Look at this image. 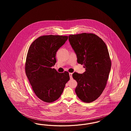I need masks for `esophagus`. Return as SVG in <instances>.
<instances>
[{
  "label": "esophagus",
  "instance_id": "1",
  "mask_svg": "<svg viewBox=\"0 0 131 131\" xmlns=\"http://www.w3.org/2000/svg\"><path fill=\"white\" fill-rule=\"evenodd\" d=\"M72 74H73L72 73H69V75H70V79H72L73 78V77H72Z\"/></svg>",
  "mask_w": 131,
  "mask_h": 131
}]
</instances>
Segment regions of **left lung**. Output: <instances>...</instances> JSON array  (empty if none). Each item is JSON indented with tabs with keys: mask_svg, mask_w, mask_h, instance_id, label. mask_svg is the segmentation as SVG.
<instances>
[{
	"mask_svg": "<svg viewBox=\"0 0 131 131\" xmlns=\"http://www.w3.org/2000/svg\"><path fill=\"white\" fill-rule=\"evenodd\" d=\"M69 41L77 62L85 68L83 74L75 72L72 75L78 83L75 92L82 102H92L106 87L112 65L108 50L103 40L93 33L70 35Z\"/></svg>",
	"mask_w": 131,
	"mask_h": 131,
	"instance_id": "obj_1",
	"label": "left lung"
}]
</instances>
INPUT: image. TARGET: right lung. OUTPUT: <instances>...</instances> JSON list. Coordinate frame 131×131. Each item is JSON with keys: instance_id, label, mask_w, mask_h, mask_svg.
<instances>
[{"instance_id": "obj_1", "label": "right lung", "mask_w": 131, "mask_h": 131, "mask_svg": "<svg viewBox=\"0 0 131 131\" xmlns=\"http://www.w3.org/2000/svg\"><path fill=\"white\" fill-rule=\"evenodd\" d=\"M68 38L67 36H42L33 41L29 48L25 74L34 93L45 102L52 103L57 100L70 80L68 72L59 73L51 68L56 62L57 51Z\"/></svg>"}]
</instances>
